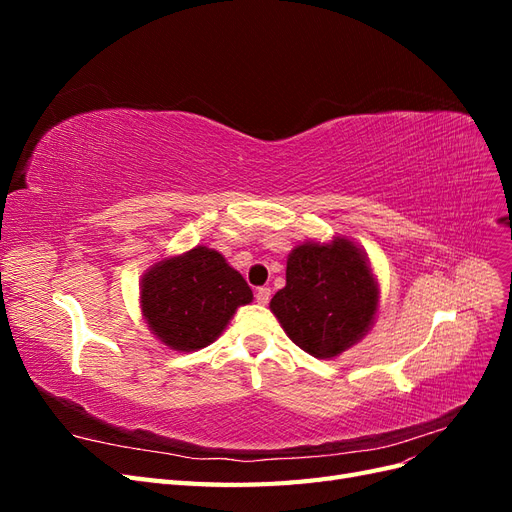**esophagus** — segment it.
<instances>
[{
	"mask_svg": "<svg viewBox=\"0 0 512 512\" xmlns=\"http://www.w3.org/2000/svg\"><path fill=\"white\" fill-rule=\"evenodd\" d=\"M269 299H271V288L262 286V288H258V290H256V301H258L260 305H267V303H269Z\"/></svg>",
	"mask_w": 512,
	"mask_h": 512,
	"instance_id": "esophagus-1",
	"label": "esophagus"
}]
</instances>
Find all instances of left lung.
I'll use <instances>...</instances> for the list:
<instances>
[{
  "instance_id": "8db88e82",
  "label": "left lung",
  "mask_w": 512,
  "mask_h": 512,
  "mask_svg": "<svg viewBox=\"0 0 512 512\" xmlns=\"http://www.w3.org/2000/svg\"><path fill=\"white\" fill-rule=\"evenodd\" d=\"M378 282L350 239L297 245L286 262V286L271 312L286 335L316 359H333L369 331L378 309Z\"/></svg>"
}]
</instances>
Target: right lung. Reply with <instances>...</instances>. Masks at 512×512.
Here are the masks:
<instances>
[{
    "instance_id": "add662e5",
    "label": "right lung",
    "mask_w": 512,
    "mask_h": 512,
    "mask_svg": "<svg viewBox=\"0 0 512 512\" xmlns=\"http://www.w3.org/2000/svg\"><path fill=\"white\" fill-rule=\"evenodd\" d=\"M252 297L243 275L220 252L203 245L156 262L141 284V307L151 333L181 352L215 342L237 307Z\"/></svg>"
}]
</instances>
